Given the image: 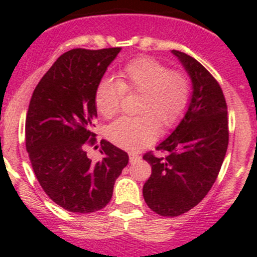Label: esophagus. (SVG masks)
Masks as SVG:
<instances>
[{
	"label": "esophagus",
	"instance_id": "34e87169",
	"mask_svg": "<svg viewBox=\"0 0 257 257\" xmlns=\"http://www.w3.org/2000/svg\"><path fill=\"white\" fill-rule=\"evenodd\" d=\"M128 157H130L131 163H134V162H136V161L140 160V156L138 153H135V152H128Z\"/></svg>",
	"mask_w": 257,
	"mask_h": 257
}]
</instances>
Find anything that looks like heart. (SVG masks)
<instances>
[{"label":"heart","mask_w":257,"mask_h":257,"mask_svg":"<svg viewBox=\"0 0 257 257\" xmlns=\"http://www.w3.org/2000/svg\"><path fill=\"white\" fill-rule=\"evenodd\" d=\"M124 94H142L138 118H119L106 130L108 139L117 147L135 151L154 142L160 134V119L172 126L185 112L190 100V81L181 70H170L152 58L133 60L118 73L117 81L103 79L95 91V106L104 118L119 112Z\"/></svg>","instance_id":"1"}]
</instances>
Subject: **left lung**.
Returning a JSON list of instances; mask_svg holds the SVG:
<instances>
[{
  "instance_id": "obj_1",
  "label": "left lung",
  "mask_w": 257,
  "mask_h": 257,
  "mask_svg": "<svg viewBox=\"0 0 257 257\" xmlns=\"http://www.w3.org/2000/svg\"><path fill=\"white\" fill-rule=\"evenodd\" d=\"M192 79L189 106L157 151L144 154L152 175L143 187L147 205L161 216H179L197 206L210 192L221 169L229 143L228 109L219 82L203 65L172 50Z\"/></svg>"
}]
</instances>
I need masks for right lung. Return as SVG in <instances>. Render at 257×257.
I'll return each mask as SVG.
<instances>
[{
  "label": "right lung",
  "instance_id": "obj_1",
  "mask_svg": "<svg viewBox=\"0 0 257 257\" xmlns=\"http://www.w3.org/2000/svg\"><path fill=\"white\" fill-rule=\"evenodd\" d=\"M121 47L73 49L59 56L36 86L26 119V147L38 183L64 210L90 213L109 203L115 179L128 163L126 152L101 140L103 160L85 151L94 145L95 91Z\"/></svg>",
  "mask_w": 257,
  "mask_h": 257
}]
</instances>
